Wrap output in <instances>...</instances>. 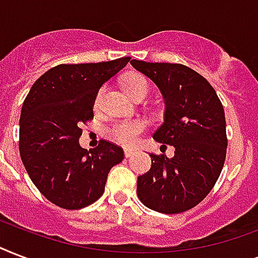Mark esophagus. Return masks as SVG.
Here are the masks:
<instances>
[{"label": "esophagus", "instance_id": "esophagus-1", "mask_svg": "<svg viewBox=\"0 0 258 258\" xmlns=\"http://www.w3.org/2000/svg\"><path fill=\"white\" fill-rule=\"evenodd\" d=\"M134 154V151L133 150H130V149H125L124 150V155H125V158H130L131 155Z\"/></svg>", "mask_w": 258, "mask_h": 258}]
</instances>
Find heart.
<instances>
[{
	"label": "heart",
	"instance_id": "b5f03b06",
	"mask_svg": "<svg viewBox=\"0 0 258 258\" xmlns=\"http://www.w3.org/2000/svg\"><path fill=\"white\" fill-rule=\"evenodd\" d=\"M125 92L133 98H138L141 96L146 97L150 90L149 81L143 76H131L124 81ZM103 90L98 93L97 103L101 97ZM146 128V123L142 120H120L112 123L105 131L108 139H111L112 142L117 143L120 146L131 147L137 143L139 135Z\"/></svg>",
	"mask_w": 258,
	"mask_h": 258
}]
</instances>
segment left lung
I'll return each mask as SVG.
<instances>
[{"label":"left lung","instance_id":"left-lung-1","mask_svg":"<svg viewBox=\"0 0 258 258\" xmlns=\"http://www.w3.org/2000/svg\"><path fill=\"white\" fill-rule=\"evenodd\" d=\"M164 94V124L154 139L174 147V157L150 154L151 168L138 177L137 194L146 207L180 214L202 202L215 185L226 160L227 135L223 105L210 82L188 66L133 59Z\"/></svg>","mask_w":258,"mask_h":258}]
</instances>
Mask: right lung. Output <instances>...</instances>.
I'll use <instances>...</instances> for the list:
<instances>
[{"label":"right lung","instance_id":"right-lung-1","mask_svg":"<svg viewBox=\"0 0 258 258\" xmlns=\"http://www.w3.org/2000/svg\"><path fill=\"white\" fill-rule=\"evenodd\" d=\"M130 56L100 63L58 64L43 74L25 97L19 149L25 170L40 194L64 210H80L101 198L121 147L101 139L80 146L82 124L93 119L100 88L128 63Z\"/></svg>","mask_w":258,"mask_h":258}]
</instances>
